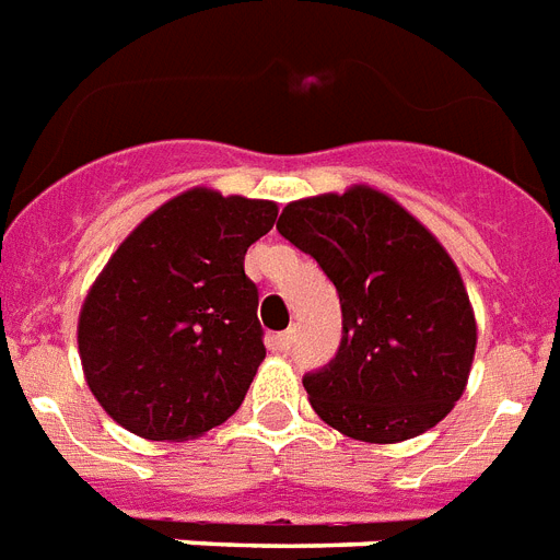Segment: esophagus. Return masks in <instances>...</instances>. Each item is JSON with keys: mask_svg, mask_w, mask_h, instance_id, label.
<instances>
[{"mask_svg": "<svg viewBox=\"0 0 560 560\" xmlns=\"http://www.w3.org/2000/svg\"><path fill=\"white\" fill-rule=\"evenodd\" d=\"M271 341H275V350L289 352V350H292V343H294V329H285V332H277L275 338H271Z\"/></svg>", "mask_w": 560, "mask_h": 560, "instance_id": "34e87169", "label": "esophagus"}]
</instances>
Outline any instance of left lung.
<instances>
[{
  "label": "left lung",
  "mask_w": 560,
  "mask_h": 560,
  "mask_svg": "<svg viewBox=\"0 0 560 560\" xmlns=\"http://www.w3.org/2000/svg\"><path fill=\"white\" fill-rule=\"evenodd\" d=\"M277 231L338 289V355L303 375L308 405L343 436L413 440L463 396L477 320L459 268L396 199L366 185L289 202Z\"/></svg>",
  "instance_id": "left-lung-1"
}]
</instances>
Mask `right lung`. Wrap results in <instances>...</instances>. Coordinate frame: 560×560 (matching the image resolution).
Masks as SVG:
<instances>
[{
  "label": "right lung",
  "instance_id": "1",
  "mask_svg": "<svg viewBox=\"0 0 560 560\" xmlns=\"http://www.w3.org/2000/svg\"><path fill=\"white\" fill-rule=\"evenodd\" d=\"M277 205L194 187L153 210L89 289L78 350L92 396L136 436L196 440L236 413L266 358L245 252Z\"/></svg>",
  "mask_w": 560,
  "mask_h": 560
}]
</instances>
